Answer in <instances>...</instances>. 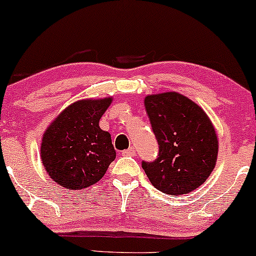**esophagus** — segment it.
<instances>
[{"label": "esophagus", "instance_id": "34e87169", "mask_svg": "<svg viewBox=\"0 0 256 256\" xmlns=\"http://www.w3.org/2000/svg\"><path fill=\"white\" fill-rule=\"evenodd\" d=\"M122 156H136V150L134 148H128V150L122 151Z\"/></svg>", "mask_w": 256, "mask_h": 256}]
</instances>
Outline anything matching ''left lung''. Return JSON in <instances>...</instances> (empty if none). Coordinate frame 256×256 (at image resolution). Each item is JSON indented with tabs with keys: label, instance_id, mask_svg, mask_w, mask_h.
<instances>
[{
	"label": "left lung",
	"instance_id": "obj_1",
	"mask_svg": "<svg viewBox=\"0 0 256 256\" xmlns=\"http://www.w3.org/2000/svg\"><path fill=\"white\" fill-rule=\"evenodd\" d=\"M144 105L160 154L142 166L152 186L178 196L206 182L218 160V139L208 114L177 92L145 96Z\"/></svg>",
	"mask_w": 256,
	"mask_h": 256
}]
</instances>
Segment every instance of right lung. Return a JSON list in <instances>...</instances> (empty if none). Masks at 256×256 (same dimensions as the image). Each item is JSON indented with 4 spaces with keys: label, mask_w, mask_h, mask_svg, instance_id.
<instances>
[{
    "label": "right lung",
    "mask_w": 256,
    "mask_h": 256,
    "mask_svg": "<svg viewBox=\"0 0 256 256\" xmlns=\"http://www.w3.org/2000/svg\"><path fill=\"white\" fill-rule=\"evenodd\" d=\"M112 100V96L78 100L46 128L41 142V160L59 186L70 190L93 186L114 160L111 134L99 126Z\"/></svg>",
    "instance_id": "obj_1"
}]
</instances>
